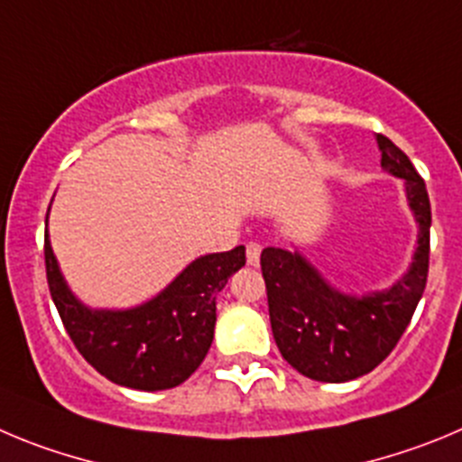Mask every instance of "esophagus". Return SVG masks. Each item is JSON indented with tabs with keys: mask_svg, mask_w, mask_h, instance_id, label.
<instances>
[{
	"mask_svg": "<svg viewBox=\"0 0 462 462\" xmlns=\"http://www.w3.org/2000/svg\"><path fill=\"white\" fill-rule=\"evenodd\" d=\"M260 253H262V246L257 244V241H251L246 246V262L251 264V267H257L260 264Z\"/></svg>",
	"mask_w": 462,
	"mask_h": 462,
	"instance_id": "1",
	"label": "esophagus"
}]
</instances>
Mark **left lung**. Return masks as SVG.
I'll use <instances>...</instances> for the list:
<instances>
[{
  "label": "left lung",
  "mask_w": 462,
  "mask_h": 462,
  "mask_svg": "<svg viewBox=\"0 0 462 462\" xmlns=\"http://www.w3.org/2000/svg\"><path fill=\"white\" fill-rule=\"evenodd\" d=\"M382 170L405 181L407 207L417 221V248L392 288L340 292L313 262L294 248L262 251L269 319L282 359L318 382H350L371 373L396 347L412 319L428 278L430 200L412 161L389 138L377 135Z\"/></svg>",
  "instance_id": "left-lung-1"
}]
</instances>
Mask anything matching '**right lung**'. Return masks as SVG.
<instances>
[{
	"mask_svg": "<svg viewBox=\"0 0 462 462\" xmlns=\"http://www.w3.org/2000/svg\"><path fill=\"white\" fill-rule=\"evenodd\" d=\"M244 264V246L209 253L140 306L89 309L69 288L45 230L50 294L70 340L101 375L140 392L172 389L198 371L214 340L216 297Z\"/></svg>",
	"mask_w": 462,
	"mask_h": 462,
	"instance_id": "add662e5",
	"label": "right lung"
}]
</instances>
